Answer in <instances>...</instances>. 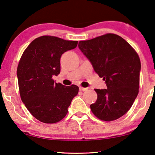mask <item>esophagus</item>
<instances>
[{
    "label": "esophagus",
    "instance_id": "34e87169",
    "mask_svg": "<svg viewBox=\"0 0 155 155\" xmlns=\"http://www.w3.org/2000/svg\"><path fill=\"white\" fill-rule=\"evenodd\" d=\"M80 91H87V88H84V87H80Z\"/></svg>",
    "mask_w": 155,
    "mask_h": 155
}]
</instances>
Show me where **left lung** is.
Segmentation results:
<instances>
[{"label": "left lung", "instance_id": "obj_1", "mask_svg": "<svg viewBox=\"0 0 155 155\" xmlns=\"http://www.w3.org/2000/svg\"><path fill=\"white\" fill-rule=\"evenodd\" d=\"M78 47L106 83L107 89H94L98 97L90 105L91 112L107 122L125 115L138 94L141 66L137 52L113 33L80 41Z\"/></svg>", "mask_w": 155, "mask_h": 155}]
</instances>
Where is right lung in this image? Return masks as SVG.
I'll return each mask as SVG.
<instances>
[{
	"label": "right lung",
	"instance_id": "right-lung-1",
	"mask_svg": "<svg viewBox=\"0 0 155 155\" xmlns=\"http://www.w3.org/2000/svg\"><path fill=\"white\" fill-rule=\"evenodd\" d=\"M78 41L43 35L31 42L18 64L17 75L21 99L35 118L46 124L63 120L79 87L54 82L60 73V59L75 49Z\"/></svg>",
	"mask_w": 155,
	"mask_h": 155
}]
</instances>
